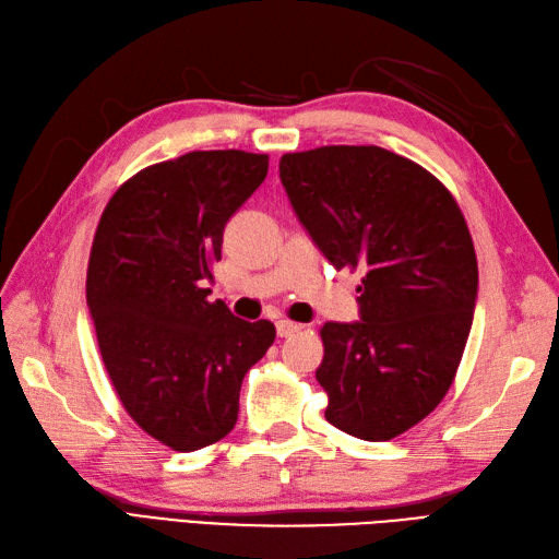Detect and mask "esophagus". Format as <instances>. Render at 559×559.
I'll return each instance as SVG.
<instances>
[{
    "label": "esophagus",
    "mask_w": 559,
    "mask_h": 559,
    "mask_svg": "<svg viewBox=\"0 0 559 559\" xmlns=\"http://www.w3.org/2000/svg\"><path fill=\"white\" fill-rule=\"evenodd\" d=\"M301 330V325H297V322H290V320H278L276 322V332L278 336H293Z\"/></svg>",
    "instance_id": "1"
}]
</instances>
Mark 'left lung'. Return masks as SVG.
<instances>
[{
    "mask_svg": "<svg viewBox=\"0 0 559 559\" xmlns=\"http://www.w3.org/2000/svg\"><path fill=\"white\" fill-rule=\"evenodd\" d=\"M281 183L334 269H359L357 322H325L316 371L328 423L390 441L435 411L472 330L478 264L455 197L378 146L285 153Z\"/></svg>",
    "mask_w": 559,
    "mask_h": 559,
    "instance_id": "obj_1",
    "label": "left lung"
}]
</instances>
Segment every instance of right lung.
<instances>
[{"mask_svg":"<svg viewBox=\"0 0 559 559\" xmlns=\"http://www.w3.org/2000/svg\"><path fill=\"white\" fill-rule=\"evenodd\" d=\"M269 155L192 151L124 181L106 204L85 297L116 394L148 437L178 453L225 439L246 371L274 322L209 301L223 231L264 181Z\"/></svg>","mask_w":559,"mask_h":559,"instance_id":"1","label":"right lung"}]
</instances>
